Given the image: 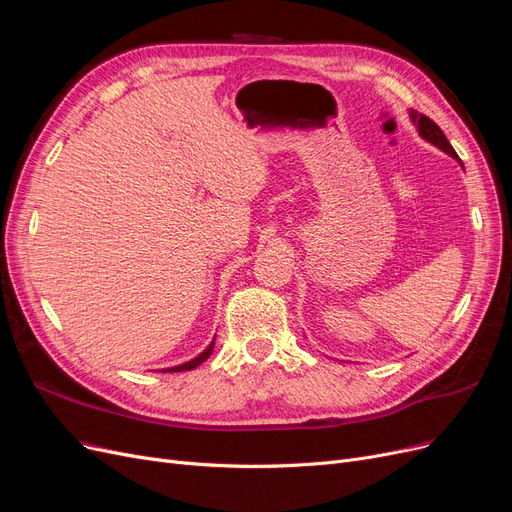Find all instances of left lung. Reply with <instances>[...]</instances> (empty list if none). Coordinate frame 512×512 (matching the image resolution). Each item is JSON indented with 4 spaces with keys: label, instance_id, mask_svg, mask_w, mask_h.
Returning a JSON list of instances; mask_svg holds the SVG:
<instances>
[{
    "label": "left lung",
    "instance_id": "left-lung-1",
    "mask_svg": "<svg viewBox=\"0 0 512 512\" xmlns=\"http://www.w3.org/2000/svg\"><path fill=\"white\" fill-rule=\"evenodd\" d=\"M412 121L418 123V132H421V136L427 138L429 143H433L436 147H440L442 151L451 153L453 158H457L455 149L451 147V143L446 141V136H444V132L438 128L436 121H431L427 115H421V113H416V111H412Z\"/></svg>",
    "mask_w": 512,
    "mask_h": 512
}]
</instances>
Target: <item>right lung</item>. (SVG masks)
I'll list each match as a JSON object with an SVG mask.
<instances>
[{"label": "right lung", "mask_w": 512, "mask_h": 512, "mask_svg": "<svg viewBox=\"0 0 512 512\" xmlns=\"http://www.w3.org/2000/svg\"><path fill=\"white\" fill-rule=\"evenodd\" d=\"M213 352V344H209V348L205 350V352H200L196 359H192V361H188V363H183V365H177V367H170V369H164V371H190V369H194V367H198L200 363L203 361H207L209 359V354Z\"/></svg>", "instance_id": "right-lung-1"}]
</instances>
